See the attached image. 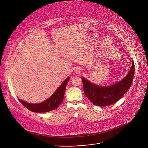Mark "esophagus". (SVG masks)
Here are the masks:
<instances>
[{
    "label": "esophagus",
    "instance_id": "esophagus-1",
    "mask_svg": "<svg viewBox=\"0 0 148 148\" xmlns=\"http://www.w3.org/2000/svg\"><path fill=\"white\" fill-rule=\"evenodd\" d=\"M75 71H76L77 73H78V72H79V71H80V69H79V68H77V69H76Z\"/></svg>",
    "mask_w": 148,
    "mask_h": 148
}]
</instances>
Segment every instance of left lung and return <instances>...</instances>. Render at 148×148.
Here are the masks:
<instances>
[{"label": "left lung", "mask_w": 148, "mask_h": 148, "mask_svg": "<svg viewBox=\"0 0 148 148\" xmlns=\"http://www.w3.org/2000/svg\"><path fill=\"white\" fill-rule=\"evenodd\" d=\"M134 71L133 60L132 66L127 76L115 84L108 86L93 84L82 77L85 95L95 106H104L115 103L130 89L134 78Z\"/></svg>", "instance_id": "left-lung-1"}]
</instances>
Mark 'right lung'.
I'll list each match as a JSON object with an SVG mask.
<instances>
[{
	"mask_svg": "<svg viewBox=\"0 0 148 148\" xmlns=\"http://www.w3.org/2000/svg\"><path fill=\"white\" fill-rule=\"evenodd\" d=\"M69 79V77H67L54 94L42 103L31 104L21 100L20 99H19V100L25 108L33 112L45 113L53 110L56 109L62 103L63 100L66 86Z\"/></svg>",
	"mask_w": 148,
	"mask_h": 148,
	"instance_id": "add662e5",
	"label": "right lung"
}]
</instances>
